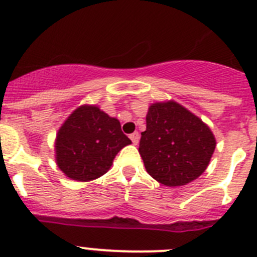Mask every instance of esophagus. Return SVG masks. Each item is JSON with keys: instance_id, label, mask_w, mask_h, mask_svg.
<instances>
[{"instance_id": "obj_1", "label": "esophagus", "mask_w": 257, "mask_h": 257, "mask_svg": "<svg viewBox=\"0 0 257 257\" xmlns=\"http://www.w3.org/2000/svg\"><path fill=\"white\" fill-rule=\"evenodd\" d=\"M130 139H131V142L134 143V144H138V143H139V139H140L139 133H138V131H135V133L131 134Z\"/></svg>"}]
</instances>
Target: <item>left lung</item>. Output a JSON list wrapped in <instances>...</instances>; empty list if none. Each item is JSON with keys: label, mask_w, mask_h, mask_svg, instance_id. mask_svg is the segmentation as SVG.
Masks as SVG:
<instances>
[{"label": "left lung", "mask_w": 257, "mask_h": 257, "mask_svg": "<svg viewBox=\"0 0 257 257\" xmlns=\"http://www.w3.org/2000/svg\"><path fill=\"white\" fill-rule=\"evenodd\" d=\"M216 147L210 127L175 101L149 106L139 153L152 178L180 187L205 172Z\"/></svg>", "instance_id": "1"}]
</instances>
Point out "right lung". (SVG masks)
I'll list each match as a JSON object with an SVG mask.
<instances>
[{
	"mask_svg": "<svg viewBox=\"0 0 257 257\" xmlns=\"http://www.w3.org/2000/svg\"><path fill=\"white\" fill-rule=\"evenodd\" d=\"M130 143L117 118L109 117L97 106L82 105L59 130L56 163L73 180H94L110 169L115 154Z\"/></svg>",
	"mask_w": 257,
	"mask_h": 257,
	"instance_id": "add662e5",
	"label": "right lung"
}]
</instances>
